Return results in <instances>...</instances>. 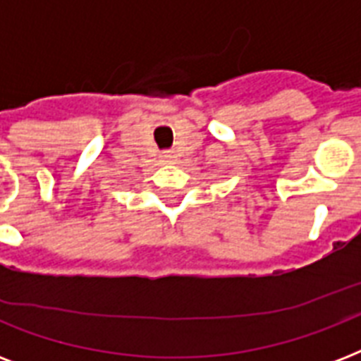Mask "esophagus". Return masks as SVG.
<instances>
[{"label": "esophagus", "mask_w": 361, "mask_h": 361, "mask_svg": "<svg viewBox=\"0 0 361 361\" xmlns=\"http://www.w3.org/2000/svg\"><path fill=\"white\" fill-rule=\"evenodd\" d=\"M163 159L164 161H170V159H172V153H163Z\"/></svg>", "instance_id": "obj_1"}]
</instances>
